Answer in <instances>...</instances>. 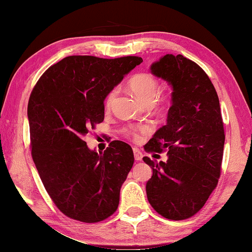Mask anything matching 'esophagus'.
<instances>
[{"instance_id":"34e87169","label":"esophagus","mask_w":252,"mask_h":252,"mask_svg":"<svg viewBox=\"0 0 252 252\" xmlns=\"http://www.w3.org/2000/svg\"><path fill=\"white\" fill-rule=\"evenodd\" d=\"M134 157L136 160H142L143 159V154L138 148H134Z\"/></svg>"}]
</instances>
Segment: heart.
I'll list each match as a JSON object with an SVG mask.
<instances>
[{"instance_id": "obj_1", "label": "heart", "mask_w": 252, "mask_h": 252, "mask_svg": "<svg viewBox=\"0 0 252 252\" xmlns=\"http://www.w3.org/2000/svg\"><path fill=\"white\" fill-rule=\"evenodd\" d=\"M129 88L137 98L146 105H152L156 100L158 92H159V83L154 75L149 73L137 74L129 81ZM118 94V88L114 87L113 90L108 92L105 98V107L110 108L114 104L116 96ZM151 130L149 126H139V127H130L128 128V133L133 135L135 138H138L140 135L147 134Z\"/></svg>"}]
</instances>
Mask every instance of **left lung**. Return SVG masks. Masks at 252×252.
Segmentation results:
<instances>
[{
	"label": "left lung",
	"instance_id": "1",
	"mask_svg": "<svg viewBox=\"0 0 252 252\" xmlns=\"http://www.w3.org/2000/svg\"><path fill=\"white\" fill-rule=\"evenodd\" d=\"M151 70L173 93L167 124L144 146L168 156L165 162L143 158L153 169L147 198L164 218L184 220L204 207L220 177L224 130L219 98L205 70L183 55L162 56Z\"/></svg>",
	"mask_w": 252,
	"mask_h": 252
}]
</instances>
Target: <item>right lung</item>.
Returning a JSON list of instances; mask_svg holds the SVG:
<instances>
[{
  "instance_id": "obj_1",
  "label": "right lung",
  "mask_w": 252,
  "mask_h": 252,
  "mask_svg": "<svg viewBox=\"0 0 252 252\" xmlns=\"http://www.w3.org/2000/svg\"><path fill=\"white\" fill-rule=\"evenodd\" d=\"M142 57L67 56L48 67L31 93V148L53 202L68 218L98 222L116 211L122 185L134 165L133 149L113 140L104 153L84 137L104 121V100Z\"/></svg>"
}]
</instances>
